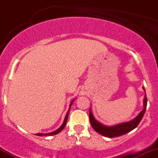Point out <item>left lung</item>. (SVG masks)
<instances>
[{
	"instance_id": "left-lung-1",
	"label": "left lung",
	"mask_w": 158,
	"mask_h": 158,
	"mask_svg": "<svg viewBox=\"0 0 158 158\" xmlns=\"http://www.w3.org/2000/svg\"><path fill=\"white\" fill-rule=\"evenodd\" d=\"M143 89L145 91L144 99H143V109L136 116L135 118L132 119L131 120L128 121V122L121 123L119 124L114 125V126H106V125L102 124L95 119L93 113H92L91 108H90L89 119L90 124H91L94 129L104 137H110V138L126 135L128 132L135 129L142 119L143 115L146 112V106H147V98H146V90H145L144 87H143Z\"/></svg>"
}]
</instances>
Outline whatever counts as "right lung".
Returning a JSON list of instances; mask_svg holds the SVG:
<instances>
[{"label":"right lung","mask_w":158,"mask_h":158,"mask_svg":"<svg viewBox=\"0 0 158 158\" xmlns=\"http://www.w3.org/2000/svg\"><path fill=\"white\" fill-rule=\"evenodd\" d=\"M75 99H73V100L71 101V102H70V107H69V109H68V113H67L66 116H65V117H64V122H63L62 125H61V126L60 127H59V128H58L57 130H56V131H52V132H50V133H47V134H44V133H39V134H36V135H38V136H44H44H52V135H57V134H59V132L62 131L63 128H64V127H65V125H66L67 121H68V115H69V112H70V108H71L72 105H73V103L74 101H75Z\"/></svg>","instance_id":"right-lung-1"}]
</instances>
